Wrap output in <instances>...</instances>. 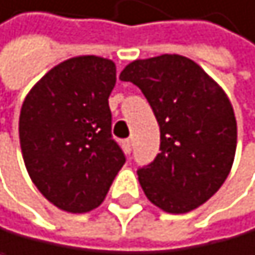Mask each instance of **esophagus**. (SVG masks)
Here are the masks:
<instances>
[{
	"instance_id": "esophagus-1",
	"label": "esophagus",
	"mask_w": 255,
	"mask_h": 255,
	"mask_svg": "<svg viewBox=\"0 0 255 255\" xmlns=\"http://www.w3.org/2000/svg\"><path fill=\"white\" fill-rule=\"evenodd\" d=\"M124 146H125V149L130 153V151H131V146H133V140H131V138H127V140L124 141Z\"/></svg>"
}]
</instances>
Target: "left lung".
Instances as JSON below:
<instances>
[{
  "mask_svg": "<svg viewBox=\"0 0 255 255\" xmlns=\"http://www.w3.org/2000/svg\"><path fill=\"white\" fill-rule=\"evenodd\" d=\"M141 89L161 131L158 156L136 171L151 203L187 213L223 185L236 153L238 127L225 91L180 55L135 60L120 73Z\"/></svg>",
  "mask_w": 255,
  "mask_h": 255,
  "instance_id": "8db88e82",
  "label": "left lung"
}]
</instances>
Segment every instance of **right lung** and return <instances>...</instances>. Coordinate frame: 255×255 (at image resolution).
Masks as SVG:
<instances>
[{"mask_svg": "<svg viewBox=\"0 0 255 255\" xmlns=\"http://www.w3.org/2000/svg\"><path fill=\"white\" fill-rule=\"evenodd\" d=\"M114 86V61L94 55L70 58L30 89L20 109L19 140L29 176L65 212L99 207L125 164L112 138Z\"/></svg>", "mask_w": 255, "mask_h": 255, "instance_id": "add662e5", "label": "right lung"}]
</instances>
